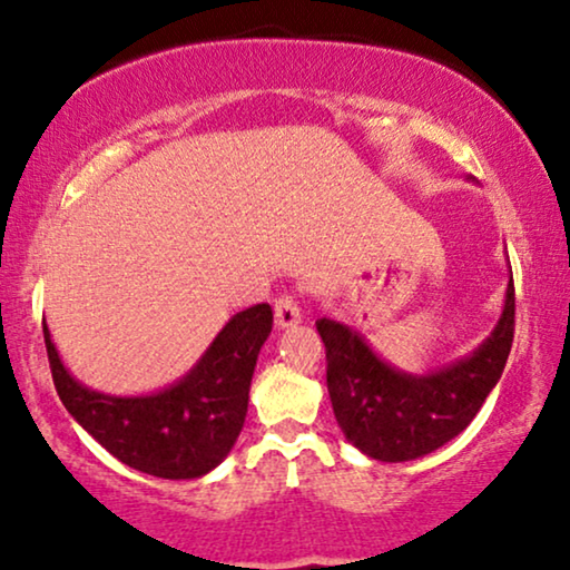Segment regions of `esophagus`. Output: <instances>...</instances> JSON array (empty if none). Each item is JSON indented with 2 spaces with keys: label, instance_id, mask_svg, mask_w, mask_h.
<instances>
[{
  "label": "esophagus",
  "instance_id": "esophagus-1",
  "mask_svg": "<svg viewBox=\"0 0 570 570\" xmlns=\"http://www.w3.org/2000/svg\"><path fill=\"white\" fill-rule=\"evenodd\" d=\"M273 309H276L273 317H276L278 328H289V325H297L302 321V307L294 294H281Z\"/></svg>",
  "mask_w": 570,
  "mask_h": 570
}]
</instances>
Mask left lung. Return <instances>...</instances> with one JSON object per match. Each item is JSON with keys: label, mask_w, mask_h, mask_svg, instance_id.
I'll list each match as a JSON object with an SVG mask.
<instances>
[{"label": "left lung", "mask_w": 570, "mask_h": 570, "mask_svg": "<svg viewBox=\"0 0 570 570\" xmlns=\"http://www.w3.org/2000/svg\"><path fill=\"white\" fill-rule=\"evenodd\" d=\"M315 325L325 344L333 414L344 435L377 461L420 459L464 432L503 375L515 328L513 278L492 336L472 356L424 377L391 370L346 325L328 317Z\"/></svg>", "instance_id": "obj_1"}]
</instances>
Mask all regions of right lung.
<instances>
[{
	"mask_svg": "<svg viewBox=\"0 0 570 570\" xmlns=\"http://www.w3.org/2000/svg\"><path fill=\"white\" fill-rule=\"evenodd\" d=\"M273 328L271 305L242 309L224 325L185 381L154 396H104L72 381L43 325L55 389L88 435L114 459L164 480L208 474L232 451L247 414L249 383Z\"/></svg>",
	"mask_w": 570,
	"mask_h": 570,
	"instance_id": "1",
	"label": "right lung"
}]
</instances>
